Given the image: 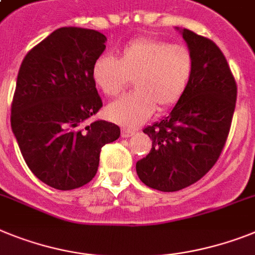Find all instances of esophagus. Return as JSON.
Segmentation results:
<instances>
[{"label": "esophagus", "instance_id": "esophagus-1", "mask_svg": "<svg viewBox=\"0 0 255 255\" xmlns=\"http://www.w3.org/2000/svg\"><path fill=\"white\" fill-rule=\"evenodd\" d=\"M122 137L123 138H127V137H131L132 134H133V132L129 131V129H122Z\"/></svg>", "mask_w": 255, "mask_h": 255}]
</instances>
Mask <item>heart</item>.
Returning a JSON list of instances; mask_svg holds the SVG:
<instances>
[{"label": "heart", "instance_id": "heart-1", "mask_svg": "<svg viewBox=\"0 0 255 255\" xmlns=\"http://www.w3.org/2000/svg\"><path fill=\"white\" fill-rule=\"evenodd\" d=\"M192 74L190 51L157 38L132 40L122 48L118 58L102 54L92 66L93 83L108 97L119 95L133 80L136 92L105 109L110 121L128 128L144 123L157 106L163 110L180 101Z\"/></svg>", "mask_w": 255, "mask_h": 255}]
</instances>
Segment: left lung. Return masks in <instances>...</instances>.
Masks as SVG:
<instances>
[{"mask_svg":"<svg viewBox=\"0 0 255 255\" xmlns=\"http://www.w3.org/2000/svg\"><path fill=\"white\" fill-rule=\"evenodd\" d=\"M183 35L193 74L167 117L144 129L151 149L136 163L140 180L160 192H176L200 180L219 158L230 132L237 87L222 50L187 28Z\"/></svg>","mask_w":255,"mask_h":255,"instance_id":"obj_1","label":"left lung"}]
</instances>
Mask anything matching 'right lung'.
I'll use <instances>...</instances> for the list:
<instances>
[{
	"label": "right lung",
	"instance_id": "right-lung-1",
	"mask_svg": "<svg viewBox=\"0 0 255 255\" xmlns=\"http://www.w3.org/2000/svg\"><path fill=\"white\" fill-rule=\"evenodd\" d=\"M95 29L63 27L51 32L23 59L11 105V129L29 170L59 190L95 177L105 144L118 140L117 124L96 121L102 101L92 66L106 48Z\"/></svg>",
	"mask_w": 255,
	"mask_h": 255
}]
</instances>
